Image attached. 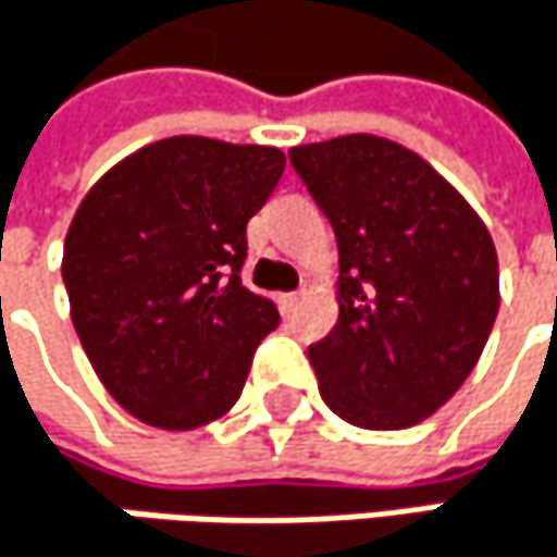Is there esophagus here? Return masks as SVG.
<instances>
[{"label": "esophagus", "mask_w": 557, "mask_h": 557, "mask_svg": "<svg viewBox=\"0 0 557 557\" xmlns=\"http://www.w3.org/2000/svg\"><path fill=\"white\" fill-rule=\"evenodd\" d=\"M277 302H280V309L289 315V312H296V309H299V302H302V293H280Z\"/></svg>", "instance_id": "obj_1"}]
</instances>
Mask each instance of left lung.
<instances>
[{
    "instance_id": "left-lung-1",
    "label": "left lung",
    "mask_w": 557,
    "mask_h": 557,
    "mask_svg": "<svg viewBox=\"0 0 557 557\" xmlns=\"http://www.w3.org/2000/svg\"><path fill=\"white\" fill-rule=\"evenodd\" d=\"M338 242V322L309 345L325 406L361 429H406L474 371L497 309L481 215L419 154L377 135L289 151Z\"/></svg>"
}]
</instances>
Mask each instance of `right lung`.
Instances as JSON below:
<instances>
[{"label":"right lung","instance_id":"right-lung-1","mask_svg":"<svg viewBox=\"0 0 557 557\" xmlns=\"http://www.w3.org/2000/svg\"><path fill=\"white\" fill-rule=\"evenodd\" d=\"M283 151L199 135L154 141L109 170L63 242L73 329L135 419L186 432L242 396L277 306L242 283L248 219Z\"/></svg>","mask_w":557,"mask_h":557}]
</instances>
